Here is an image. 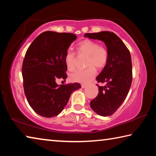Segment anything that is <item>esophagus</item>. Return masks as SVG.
Wrapping results in <instances>:
<instances>
[{"mask_svg": "<svg viewBox=\"0 0 156 156\" xmlns=\"http://www.w3.org/2000/svg\"><path fill=\"white\" fill-rule=\"evenodd\" d=\"M86 87H87V84H81V87L83 88V89L85 88Z\"/></svg>", "mask_w": 156, "mask_h": 156, "instance_id": "1", "label": "esophagus"}]
</instances>
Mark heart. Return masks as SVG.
<instances>
[{"mask_svg": "<svg viewBox=\"0 0 156 156\" xmlns=\"http://www.w3.org/2000/svg\"><path fill=\"white\" fill-rule=\"evenodd\" d=\"M79 54L87 55V66L83 70H78L70 76L73 82L87 83L96 75L97 71L95 67L102 68L107 65L109 59V52L105 47L99 45L98 42L85 39L77 45ZM76 56L72 51H67L65 56V63L67 69L73 71L75 69Z\"/></svg>", "mask_w": 156, "mask_h": 156, "instance_id": "1", "label": "heart"}]
</instances>
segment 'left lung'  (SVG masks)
Returning a JSON list of instances; mask_svg holds the SVG:
<instances>
[{"label": "left lung", "instance_id": "8db88e82", "mask_svg": "<svg viewBox=\"0 0 156 156\" xmlns=\"http://www.w3.org/2000/svg\"><path fill=\"white\" fill-rule=\"evenodd\" d=\"M84 37L104 42L109 52V59L97 76L98 94L90 102L91 108L98 115L109 116L114 113L125 101L132 82L131 54L125 43L116 34L105 31L85 34Z\"/></svg>", "mask_w": 156, "mask_h": 156}]
</instances>
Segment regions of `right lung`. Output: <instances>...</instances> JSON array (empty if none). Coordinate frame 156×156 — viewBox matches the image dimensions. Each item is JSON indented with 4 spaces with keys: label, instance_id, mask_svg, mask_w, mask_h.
<instances>
[{
    "label": "right lung",
    "instance_id": "add662e5",
    "mask_svg": "<svg viewBox=\"0 0 156 156\" xmlns=\"http://www.w3.org/2000/svg\"><path fill=\"white\" fill-rule=\"evenodd\" d=\"M76 38L71 33L44 31L27 50L22 67L23 87L29 105L38 115L45 118L58 115L71 94L81 87L78 83L58 85L56 82L67 77L65 56Z\"/></svg>",
    "mask_w": 156,
    "mask_h": 156
}]
</instances>
